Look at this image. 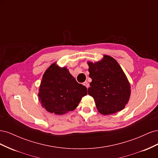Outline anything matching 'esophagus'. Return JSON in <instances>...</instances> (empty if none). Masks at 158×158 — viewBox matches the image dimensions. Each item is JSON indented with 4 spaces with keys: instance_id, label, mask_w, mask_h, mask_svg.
Returning a JSON list of instances; mask_svg holds the SVG:
<instances>
[{
    "instance_id": "obj_1",
    "label": "esophagus",
    "mask_w": 158,
    "mask_h": 158,
    "mask_svg": "<svg viewBox=\"0 0 158 158\" xmlns=\"http://www.w3.org/2000/svg\"><path fill=\"white\" fill-rule=\"evenodd\" d=\"M84 85H85V87H86L87 88H89V83L87 82V81H86V82H84Z\"/></svg>"
}]
</instances>
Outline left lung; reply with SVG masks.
Segmentation results:
<instances>
[{
    "label": "left lung",
    "instance_id": "left-lung-1",
    "mask_svg": "<svg viewBox=\"0 0 158 158\" xmlns=\"http://www.w3.org/2000/svg\"><path fill=\"white\" fill-rule=\"evenodd\" d=\"M88 94L94 98L100 113L111 114L125 108L131 95V86L120 65L113 57L104 55L97 63L88 62Z\"/></svg>",
    "mask_w": 158,
    "mask_h": 158
}]
</instances>
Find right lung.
<instances>
[{"instance_id": "obj_1", "label": "right lung", "mask_w": 158, "mask_h": 158, "mask_svg": "<svg viewBox=\"0 0 158 158\" xmlns=\"http://www.w3.org/2000/svg\"><path fill=\"white\" fill-rule=\"evenodd\" d=\"M39 99L47 111L63 114L73 111L81 99L87 95V88L76 82L67 69L51 64L43 76Z\"/></svg>"}]
</instances>
